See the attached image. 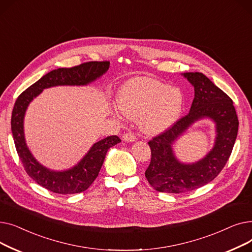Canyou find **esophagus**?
<instances>
[{
    "label": "esophagus",
    "instance_id": "esophagus-1",
    "mask_svg": "<svg viewBox=\"0 0 252 252\" xmlns=\"http://www.w3.org/2000/svg\"><path fill=\"white\" fill-rule=\"evenodd\" d=\"M122 139L125 142H134L136 140V137L134 134H131V133H126L123 135Z\"/></svg>",
    "mask_w": 252,
    "mask_h": 252
}]
</instances>
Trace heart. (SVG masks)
Returning a JSON list of instances; mask_svg holds the SVG:
<instances>
[{
  "label": "heart",
  "mask_w": 252,
  "mask_h": 252,
  "mask_svg": "<svg viewBox=\"0 0 252 252\" xmlns=\"http://www.w3.org/2000/svg\"><path fill=\"white\" fill-rule=\"evenodd\" d=\"M183 102L180 89L148 76L129 79L117 96L119 110L129 119L138 118L140 130L148 136L163 133L173 126L181 115Z\"/></svg>",
  "instance_id": "obj_1"
}]
</instances>
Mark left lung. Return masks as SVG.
I'll return each mask as SVG.
<instances>
[{"label": "left lung", "mask_w": 252, "mask_h": 252, "mask_svg": "<svg viewBox=\"0 0 252 252\" xmlns=\"http://www.w3.org/2000/svg\"><path fill=\"white\" fill-rule=\"evenodd\" d=\"M184 77L194 87L189 113L159 136L148 142L151 161L145 176L159 192L185 193L213 181L226 165L238 133V117L231 98L201 72H186ZM208 118L216 125L213 149L193 164L180 162L173 151L174 142L193 123Z\"/></svg>", "instance_id": "left-lung-1"}]
</instances>
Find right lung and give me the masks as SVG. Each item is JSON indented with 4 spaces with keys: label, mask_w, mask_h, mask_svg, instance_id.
<instances>
[{
    "label": "right lung",
    "mask_w": 252,
    "mask_h": 252,
    "mask_svg": "<svg viewBox=\"0 0 252 252\" xmlns=\"http://www.w3.org/2000/svg\"><path fill=\"white\" fill-rule=\"evenodd\" d=\"M108 61H92L70 68L52 70L26 89L17 98L11 117L13 140L28 175L42 187L58 194H75L86 191L98 177L108 149L121 142L109 136L90 148L81 161L65 170H52L39 163L25 142L24 116L31 102L48 88L57 86H87L100 78L109 69Z\"/></svg>",
    "instance_id": "add662e5"
}]
</instances>
